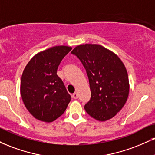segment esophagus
Returning <instances> with one entry per match:
<instances>
[{
  "instance_id": "obj_1",
  "label": "esophagus",
  "mask_w": 155,
  "mask_h": 155,
  "mask_svg": "<svg viewBox=\"0 0 155 155\" xmlns=\"http://www.w3.org/2000/svg\"><path fill=\"white\" fill-rule=\"evenodd\" d=\"M72 97H73V98L74 99H78V97H79V94H77V93H74V94H73V95H72Z\"/></svg>"
}]
</instances>
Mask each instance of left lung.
<instances>
[{"label": "left lung", "instance_id": "obj_1", "mask_svg": "<svg viewBox=\"0 0 155 155\" xmlns=\"http://www.w3.org/2000/svg\"><path fill=\"white\" fill-rule=\"evenodd\" d=\"M71 53L82 63L89 78L91 98L84 105L86 112L99 121L113 118L126 104L129 93L124 63L100 45H80Z\"/></svg>", "mask_w": 155, "mask_h": 155}]
</instances>
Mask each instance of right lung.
<instances>
[{
	"label": "right lung",
	"instance_id": "add662e5",
	"mask_svg": "<svg viewBox=\"0 0 155 155\" xmlns=\"http://www.w3.org/2000/svg\"><path fill=\"white\" fill-rule=\"evenodd\" d=\"M72 48L60 45L40 52L21 76L20 92L28 111L37 120L53 122L66 110L71 97L57 75L58 67Z\"/></svg>",
	"mask_w": 155,
	"mask_h": 155
}]
</instances>
